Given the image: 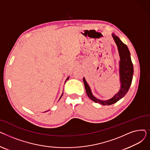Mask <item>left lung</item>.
Masks as SVG:
<instances>
[{"label": "left lung", "mask_w": 150, "mask_h": 150, "mask_svg": "<svg viewBox=\"0 0 150 150\" xmlns=\"http://www.w3.org/2000/svg\"><path fill=\"white\" fill-rule=\"evenodd\" d=\"M112 36L117 46V49L118 51H119L120 59L119 61L120 89L119 92L111 98L108 99L107 100H102L98 99L93 96L89 84L86 82L85 78H83V82L86 92L89 98L92 101H95L96 103L101 104L102 105H112L120 100L127 94L132 83V75L134 72L133 65L131 59V54L128 47L120 40L119 37L113 33L112 34Z\"/></svg>", "instance_id": "1"}]
</instances>
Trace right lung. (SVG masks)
I'll use <instances>...</instances> for the list:
<instances>
[{
	"label": "right lung",
	"mask_w": 150,
	"mask_h": 150,
	"mask_svg": "<svg viewBox=\"0 0 150 150\" xmlns=\"http://www.w3.org/2000/svg\"><path fill=\"white\" fill-rule=\"evenodd\" d=\"M69 76H68V77H67V79H66V81H67V80H68V79H69ZM66 81H65V83H66ZM62 94H63V92H62V95H61V97H60V98H59V99H60V98H61V97H62Z\"/></svg>",
	"instance_id": "1"
}]
</instances>
